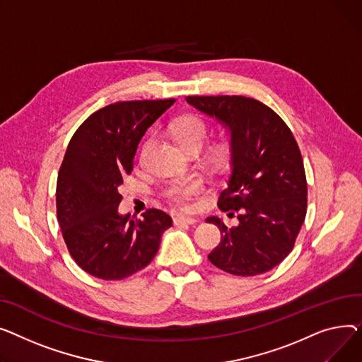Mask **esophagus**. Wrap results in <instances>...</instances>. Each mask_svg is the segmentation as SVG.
I'll list each match as a JSON object with an SVG mask.
<instances>
[{
    "instance_id": "esophagus-1",
    "label": "esophagus",
    "mask_w": 362,
    "mask_h": 362,
    "mask_svg": "<svg viewBox=\"0 0 362 362\" xmlns=\"http://www.w3.org/2000/svg\"><path fill=\"white\" fill-rule=\"evenodd\" d=\"M199 221L196 218H191V216H184V215H177L174 218V223L175 225H194Z\"/></svg>"
}]
</instances>
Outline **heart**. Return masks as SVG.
I'll return each instance as SVG.
<instances>
[{
    "instance_id": "1",
    "label": "heart",
    "mask_w": 362,
    "mask_h": 362,
    "mask_svg": "<svg viewBox=\"0 0 362 362\" xmlns=\"http://www.w3.org/2000/svg\"><path fill=\"white\" fill-rule=\"evenodd\" d=\"M173 133L180 141V144L187 152L191 151H202V147L206 144L209 137V130L206 122L197 115H185L178 118L173 124ZM147 144L143 148L146 152ZM226 155V147H219L215 151V158L222 159ZM200 189V182L196 180H187L182 182L171 184L163 189V196L182 209H188L191 204V199Z\"/></svg>"
}]
</instances>
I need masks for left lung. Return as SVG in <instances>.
Masks as SVG:
<instances>
[{
  "mask_svg": "<svg viewBox=\"0 0 362 362\" xmlns=\"http://www.w3.org/2000/svg\"><path fill=\"white\" fill-rule=\"evenodd\" d=\"M187 103L215 118L229 134L230 175L221 210H235L238 225L218 216L221 244L210 263L237 276H256L292 251L307 214V180L300 147L284 119L245 96H187ZM233 215L229 211L228 216Z\"/></svg>",
  "mask_w": 362,
  "mask_h": 362,
  "instance_id": "8db88e82",
  "label": "left lung"
}]
</instances>
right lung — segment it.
Returning a JSON list of instances; mask_svg holds the SVG:
<instances>
[{
  "label": "right lung",
  "instance_id": "1",
  "mask_svg": "<svg viewBox=\"0 0 362 362\" xmlns=\"http://www.w3.org/2000/svg\"><path fill=\"white\" fill-rule=\"evenodd\" d=\"M175 99L117 102L92 114L71 137L57 180V216L74 262L103 281L146 267L173 226L165 211L139 219L118 214L122 177L133 171L137 146Z\"/></svg>",
  "mask_w": 362,
  "mask_h": 362
}]
</instances>
